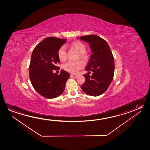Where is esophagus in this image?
<instances>
[{"instance_id":"obj_1","label":"esophagus","mask_w":150,"mask_h":150,"mask_svg":"<svg viewBox=\"0 0 150 150\" xmlns=\"http://www.w3.org/2000/svg\"><path fill=\"white\" fill-rule=\"evenodd\" d=\"M70 76H72V77H74V78H76V77L78 76H77L76 74H71Z\"/></svg>"}]
</instances>
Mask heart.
<instances>
[{"label":"heart","instance_id":"1","mask_svg":"<svg viewBox=\"0 0 150 150\" xmlns=\"http://www.w3.org/2000/svg\"><path fill=\"white\" fill-rule=\"evenodd\" d=\"M70 47L76 50L79 53V57L80 59L86 60L88 59V55L86 53V46L81 41H74L69 45ZM66 48L64 46H62L58 50V56L60 61L64 62L66 59ZM83 65L80 62H69L63 64L62 68L65 71L71 74H76L82 69Z\"/></svg>","mask_w":150,"mask_h":150}]
</instances>
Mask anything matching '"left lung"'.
<instances>
[{
  "label": "left lung",
  "mask_w": 150,
  "mask_h": 150,
  "mask_svg": "<svg viewBox=\"0 0 150 150\" xmlns=\"http://www.w3.org/2000/svg\"><path fill=\"white\" fill-rule=\"evenodd\" d=\"M79 38L88 43L92 54L85 69L88 74L92 71L93 75H83L86 81L81 88L88 95L99 96L107 90L113 79L114 58L110 46L104 39L96 35L83 36Z\"/></svg>",
  "instance_id": "8db88e82"
}]
</instances>
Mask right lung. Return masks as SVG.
Masks as SVG:
<instances>
[{
	"label": "right lung",
	"mask_w": 150,
	"mask_h": 150,
	"mask_svg": "<svg viewBox=\"0 0 150 150\" xmlns=\"http://www.w3.org/2000/svg\"><path fill=\"white\" fill-rule=\"evenodd\" d=\"M66 39L49 37L36 46L31 55L29 76L32 85L36 92L44 98H54L64 92L66 83L70 75L62 70L60 74L53 73L59 64L58 50Z\"/></svg>",
	"instance_id": "right-lung-1"
}]
</instances>
